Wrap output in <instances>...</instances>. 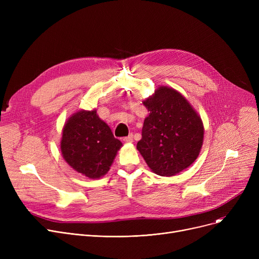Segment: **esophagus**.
I'll list each match as a JSON object with an SVG mask.
<instances>
[{
  "instance_id": "34e87169",
  "label": "esophagus",
  "mask_w": 259,
  "mask_h": 259,
  "mask_svg": "<svg viewBox=\"0 0 259 259\" xmlns=\"http://www.w3.org/2000/svg\"><path fill=\"white\" fill-rule=\"evenodd\" d=\"M122 141H124L125 143H132V142H133V135H132V134H129L128 137L124 138V140H122Z\"/></svg>"
}]
</instances>
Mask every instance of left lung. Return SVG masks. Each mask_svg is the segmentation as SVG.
I'll return each instance as SVG.
<instances>
[{
    "instance_id": "obj_1",
    "label": "left lung",
    "mask_w": 259,
    "mask_h": 259,
    "mask_svg": "<svg viewBox=\"0 0 259 259\" xmlns=\"http://www.w3.org/2000/svg\"><path fill=\"white\" fill-rule=\"evenodd\" d=\"M144 120L138 150L148 167L161 176H173L192 165L203 142V125L193 107L173 88L158 87L143 102Z\"/></svg>"
}]
</instances>
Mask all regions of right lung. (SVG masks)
I'll list each match as a JSON object with an SVG mask.
<instances>
[{
	"label": "right lung",
	"instance_id": "right-lung-1",
	"mask_svg": "<svg viewBox=\"0 0 259 259\" xmlns=\"http://www.w3.org/2000/svg\"><path fill=\"white\" fill-rule=\"evenodd\" d=\"M121 142L97 110H78L63 128L61 151L67 164L89 179H101L110 169Z\"/></svg>",
	"mask_w": 259,
	"mask_h": 259
}]
</instances>
